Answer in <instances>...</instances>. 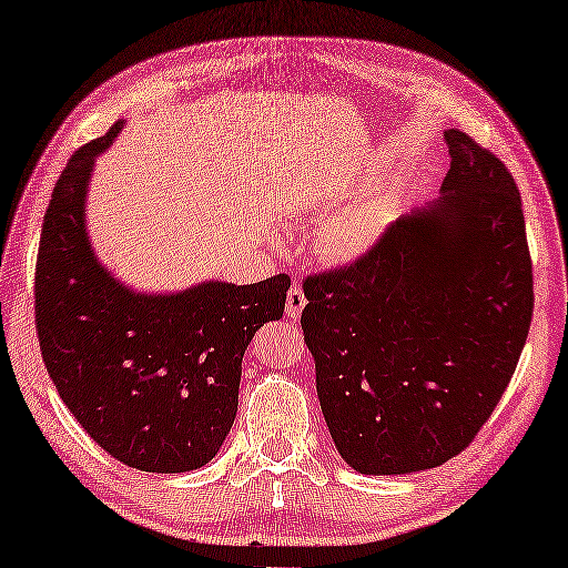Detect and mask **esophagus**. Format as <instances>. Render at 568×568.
<instances>
[{
  "mask_svg": "<svg viewBox=\"0 0 568 568\" xmlns=\"http://www.w3.org/2000/svg\"><path fill=\"white\" fill-rule=\"evenodd\" d=\"M304 306H306V296L302 292V286L288 288V294H286V316L296 321L298 316H302Z\"/></svg>",
  "mask_w": 568,
  "mask_h": 568,
  "instance_id": "esophagus-1",
  "label": "esophagus"
}]
</instances>
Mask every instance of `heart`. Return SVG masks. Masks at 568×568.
<instances>
[{"instance_id": "obj_1", "label": "heart", "mask_w": 568, "mask_h": 568, "mask_svg": "<svg viewBox=\"0 0 568 568\" xmlns=\"http://www.w3.org/2000/svg\"><path fill=\"white\" fill-rule=\"evenodd\" d=\"M388 222V207L383 202H363L341 212L324 232V247L336 260H353L373 247Z\"/></svg>"}]
</instances>
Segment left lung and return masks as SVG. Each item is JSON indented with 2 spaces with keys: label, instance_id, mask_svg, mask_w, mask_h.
<instances>
[{
  "label": "left lung",
  "instance_id": "obj_1",
  "mask_svg": "<svg viewBox=\"0 0 568 568\" xmlns=\"http://www.w3.org/2000/svg\"><path fill=\"white\" fill-rule=\"evenodd\" d=\"M443 197L341 270L304 280V341L341 457L408 475L459 455L497 408L534 312L521 197L505 163L445 133Z\"/></svg>",
  "mask_w": 568,
  "mask_h": 568
}]
</instances>
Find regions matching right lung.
<instances>
[{
    "label": "right lung",
    "instance_id": "obj_1",
    "mask_svg": "<svg viewBox=\"0 0 568 568\" xmlns=\"http://www.w3.org/2000/svg\"><path fill=\"white\" fill-rule=\"evenodd\" d=\"M118 131L79 148L53 187L34 276L39 346L61 400L105 453L143 473H190L227 437L244 351L282 318L292 280L178 294L118 284L95 260L83 215L93 160Z\"/></svg>",
    "mask_w": 568,
    "mask_h": 568
}]
</instances>
